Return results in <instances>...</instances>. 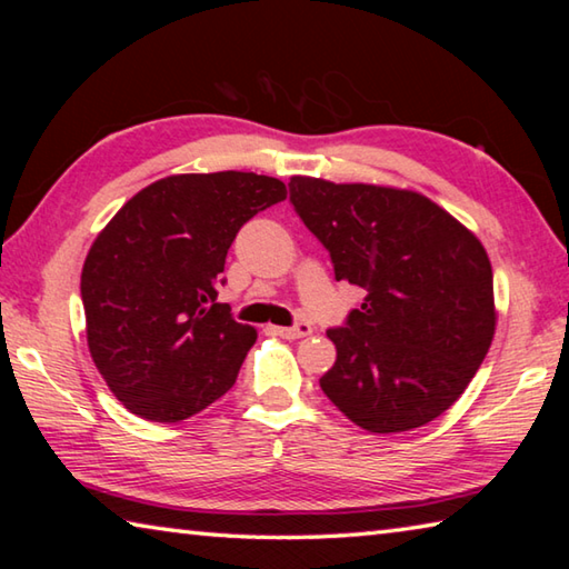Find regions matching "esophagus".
Listing matches in <instances>:
<instances>
[{
  "mask_svg": "<svg viewBox=\"0 0 569 569\" xmlns=\"http://www.w3.org/2000/svg\"><path fill=\"white\" fill-rule=\"evenodd\" d=\"M276 333L283 336V339H303V336L311 333V326L296 323V326H288V329H276Z\"/></svg>",
  "mask_w": 569,
  "mask_h": 569,
  "instance_id": "esophagus-1",
  "label": "esophagus"
}]
</instances>
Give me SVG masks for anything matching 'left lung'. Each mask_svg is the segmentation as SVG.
Masks as SVG:
<instances>
[{"label":"left lung","mask_w":569,"mask_h":569,"mask_svg":"<svg viewBox=\"0 0 569 569\" xmlns=\"http://www.w3.org/2000/svg\"><path fill=\"white\" fill-rule=\"evenodd\" d=\"M291 203L363 303L329 329L321 389L373 435L435 421L495 339V278L479 238L413 190L293 176Z\"/></svg>","instance_id":"left-lung-1"}]
</instances>
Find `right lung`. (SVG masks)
I'll list each match as a JSON object with an SVG mask.
<instances>
[{"label": "right lung", "instance_id": "obj_1", "mask_svg": "<svg viewBox=\"0 0 569 569\" xmlns=\"http://www.w3.org/2000/svg\"><path fill=\"white\" fill-rule=\"evenodd\" d=\"M286 200L256 172H188L142 188L94 238L82 266L92 361L124 409L182 421L233 387L253 326L218 303L230 243Z\"/></svg>", "mask_w": 569, "mask_h": 569}]
</instances>
